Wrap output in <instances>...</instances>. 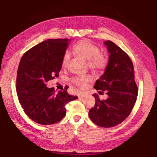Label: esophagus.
Masks as SVG:
<instances>
[{
  "label": "esophagus",
  "mask_w": 157,
  "mask_h": 157,
  "mask_svg": "<svg viewBox=\"0 0 157 157\" xmlns=\"http://www.w3.org/2000/svg\"><path fill=\"white\" fill-rule=\"evenodd\" d=\"M86 96V94L85 92H81L80 94H79V98H83V97H84V96Z\"/></svg>",
  "instance_id": "1"
}]
</instances>
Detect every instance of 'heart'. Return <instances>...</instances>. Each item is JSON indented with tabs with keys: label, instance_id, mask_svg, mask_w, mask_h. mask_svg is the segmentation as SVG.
<instances>
[{
	"label": "heart",
	"instance_id": "heart-1",
	"mask_svg": "<svg viewBox=\"0 0 157 157\" xmlns=\"http://www.w3.org/2000/svg\"><path fill=\"white\" fill-rule=\"evenodd\" d=\"M72 49L76 55L88 60V67L94 71H99L105 69L107 64V59L104 55L99 53L100 49L98 46L87 40H82L75 43ZM69 61V56L68 53H65L62 59V66L64 67L67 66ZM88 80V76L78 77L73 79V81L78 85H82Z\"/></svg>",
	"mask_w": 157,
	"mask_h": 157
}]
</instances>
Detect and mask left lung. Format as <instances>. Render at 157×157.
Here are the masks:
<instances>
[{
	"label": "left lung",
	"instance_id": "1",
	"mask_svg": "<svg viewBox=\"0 0 157 157\" xmlns=\"http://www.w3.org/2000/svg\"><path fill=\"white\" fill-rule=\"evenodd\" d=\"M109 61L94 88L106 91L107 98L101 101L96 94L94 106L89 111L92 121L102 128L119 125L128 117L136 101L138 87L133 63L128 55L115 43L106 40Z\"/></svg>",
	"mask_w": 157,
	"mask_h": 157
}]
</instances>
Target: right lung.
I'll use <instances>...</instances> for the list:
<instances>
[{"label": "right lung", "instance_id": "add662e5", "mask_svg": "<svg viewBox=\"0 0 157 157\" xmlns=\"http://www.w3.org/2000/svg\"><path fill=\"white\" fill-rule=\"evenodd\" d=\"M70 39H49L36 45L21 59L16 89L21 107L41 125L57 123L66 115L65 105L78 98L66 90L56 93L46 83L58 77Z\"/></svg>", "mask_w": 157, "mask_h": 157}]
</instances>
